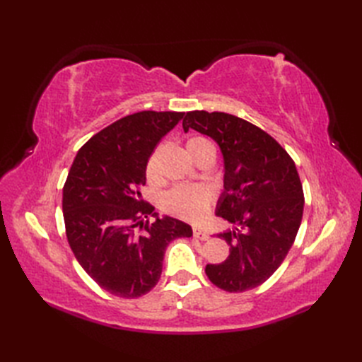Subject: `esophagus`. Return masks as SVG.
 Segmentation results:
<instances>
[{
	"instance_id": "1",
	"label": "esophagus",
	"mask_w": 362,
	"mask_h": 362,
	"mask_svg": "<svg viewBox=\"0 0 362 362\" xmlns=\"http://www.w3.org/2000/svg\"><path fill=\"white\" fill-rule=\"evenodd\" d=\"M193 237L199 238V240H208V234L204 231V229H201L198 226L193 228Z\"/></svg>"
}]
</instances>
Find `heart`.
Segmentation results:
<instances>
[{
    "label": "heart",
    "mask_w": 362,
    "mask_h": 362,
    "mask_svg": "<svg viewBox=\"0 0 362 362\" xmlns=\"http://www.w3.org/2000/svg\"><path fill=\"white\" fill-rule=\"evenodd\" d=\"M185 149H187L189 156L193 160L198 158V156L205 151H213L216 154L211 141L201 136H193L185 141ZM160 152L161 148H157L146 163V178L151 182H157L160 180ZM211 201V190L205 185H178V187L164 194L163 206L164 210L173 216L185 218V221L198 222L210 210Z\"/></svg>",
    "instance_id": "b5f03b06"
}]
</instances>
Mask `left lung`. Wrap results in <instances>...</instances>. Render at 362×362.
Listing matches in <instances>:
<instances>
[{
	"instance_id": "obj_1",
	"label": "left lung",
	"mask_w": 362,
	"mask_h": 362,
	"mask_svg": "<svg viewBox=\"0 0 362 362\" xmlns=\"http://www.w3.org/2000/svg\"><path fill=\"white\" fill-rule=\"evenodd\" d=\"M182 128L211 137L225 164L216 214L233 225L218 234L229 255L206 264V276L229 293L255 288L282 264L299 231L305 199L296 164L266 131L234 115L189 112Z\"/></svg>"
}]
</instances>
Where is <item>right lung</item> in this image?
<instances>
[{"instance_id": "1", "label": "right lung", "mask_w": 362, "mask_h": 362, "mask_svg": "<svg viewBox=\"0 0 362 362\" xmlns=\"http://www.w3.org/2000/svg\"><path fill=\"white\" fill-rule=\"evenodd\" d=\"M182 116L139 112L116 120L78 151L64 182L63 217L74 255L98 286L119 298L154 288L168 245L193 235L190 225L152 213L140 193L152 151Z\"/></svg>"}]
</instances>
